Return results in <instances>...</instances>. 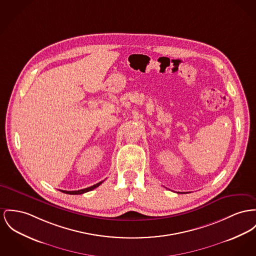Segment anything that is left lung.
<instances>
[{
	"mask_svg": "<svg viewBox=\"0 0 256 256\" xmlns=\"http://www.w3.org/2000/svg\"><path fill=\"white\" fill-rule=\"evenodd\" d=\"M178 193H180V192H178Z\"/></svg>",
	"mask_w": 256,
	"mask_h": 256,
	"instance_id": "1",
	"label": "left lung"
}]
</instances>
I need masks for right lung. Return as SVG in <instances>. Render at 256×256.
I'll return each instance as SVG.
<instances>
[{"label":"right lung","mask_w":256,"mask_h":256,"mask_svg":"<svg viewBox=\"0 0 256 256\" xmlns=\"http://www.w3.org/2000/svg\"><path fill=\"white\" fill-rule=\"evenodd\" d=\"M102 182H98V184H94V186H90V188H84V189H80V190H76V191H66V190H60V191H62L63 193H66V194H70V195H78V194H84V193H86V192H88V191H91V190H93L94 188H98L100 184H102Z\"/></svg>","instance_id":"right-lung-1"}]
</instances>
